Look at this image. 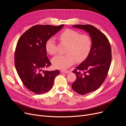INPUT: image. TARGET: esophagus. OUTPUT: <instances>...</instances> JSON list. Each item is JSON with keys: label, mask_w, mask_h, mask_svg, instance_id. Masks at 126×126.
I'll use <instances>...</instances> for the list:
<instances>
[{"label": "esophagus", "mask_w": 126, "mask_h": 126, "mask_svg": "<svg viewBox=\"0 0 126 126\" xmlns=\"http://www.w3.org/2000/svg\"><path fill=\"white\" fill-rule=\"evenodd\" d=\"M60 72H62V73H66V74H68V73H69L70 71L69 70H61Z\"/></svg>", "instance_id": "esophagus-1"}]
</instances>
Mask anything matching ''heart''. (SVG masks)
<instances>
[{
  "label": "heart",
  "mask_w": 126,
  "mask_h": 126,
  "mask_svg": "<svg viewBox=\"0 0 126 126\" xmlns=\"http://www.w3.org/2000/svg\"><path fill=\"white\" fill-rule=\"evenodd\" d=\"M61 42L68 44L67 54L57 55L52 59L54 66L58 69H66L75 63L85 60L89 55L93 47V40L90 36L81 35L79 32L71 29H66L58 35ZM45 48L49 54L54 55L57 52V46L54 37L48 38L45 44Z\"/></svg>",
  "instance_id": "b5f03b06"
}]
</instances>
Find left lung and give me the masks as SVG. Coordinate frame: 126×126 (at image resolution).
<instances>
[{
	"instance_id": "obj_1",
	"label": "left lung",
	"mask_w": 126,
	"mask_h": 126,
	"mask_svg": "<svg viewBox=\"0 0 126 126\" xmlns=\"http://www.w3.org/2000/svg\"><path fill=\"white\" fill-rule=\"evenodd\" d=\"M86 30L93 40V47L85 61L72 71L77 78L71 87L80 94H86L97 90L104 82L111 64V48L105 34L91 25L72 26Z\"/></svg>"
}]
</instances>
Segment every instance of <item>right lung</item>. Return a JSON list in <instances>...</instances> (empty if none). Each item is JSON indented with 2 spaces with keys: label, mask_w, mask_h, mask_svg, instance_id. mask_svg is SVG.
Listing matches in <instances>:
<instances>
[{
  "label": "right lung",
  "mask_w": 126,
  "mask_h": 126,
  "mask_svg": "<svg viewBox=\"0 0 126 126\" xmlns=\"http://www.w3.org/2000/svg\"><path fill=\"white\" fill-rule=\"evenodd\" d=\"M58 26L37 25L25 32L19 39L15 52V66L24 86L36 94L50 90L59 71L43 70L51 63L47 56V40L62 29Z\"/></svg>",
  "instance_id": "right-lung-1"
}]
</instances>
